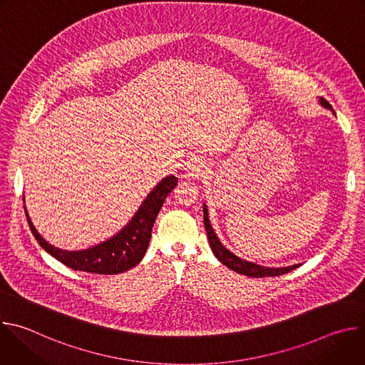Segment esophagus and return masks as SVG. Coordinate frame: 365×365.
<instances>
[{"instance_id": "esophagus-1", "label": "esophagus", "mask_w": 365, "mask_h": 365, "mask_svg": "<svg viewBox=\"0 0 365 365\" xmlns=\"http://www.w3.org/2000/svg\"><path fill=\"white\" fill-rule=\"evenodd\" d=\"M207 172V160L203 155H193V158L186 163L185 178L187 179H200Z\"/></svg>"}]
</instances>
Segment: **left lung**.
I'll return each instance as SVG.
<instances>
[{"label":"left lung","mask_w":365,"mask_h":365,"mask_svg":"<svg viewBox=\"0 0 365 365\" xmlns=\"http://www.w3.org/2000/svg\"><path fill=\"white\" fill-rule=\"evenodd\" d=\"M321 106H324L325 108L331 110L332 111V106L331 103L321 98L319 99ZM334 113V111H332ZM203 224H205V228H206V234H207V240H210V245L212 248V252L215 254V257L220 259V262L227 266L228 269L240 273V274H244V276H248V277H274V276H282V274H286L294 269L299 267V264H294V266H289V267H280V269H272V267H263V266H258L255 263H250V262H245V259L237 257L235 254H232L230 250H227L220 238L217 237V234L214 232L212 230V225L210 222V218H207V207L206 205H203Z\"/></svg>","instance_id":"8db88e82"}]
</instances>
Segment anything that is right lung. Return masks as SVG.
Wrapping results in <instances>:
<instances>
[{"instance_id":"right-lung-1","label":"right lung","mask_w":365,"mask_h":365,"mask_svg":"<svg viewBox=\"0 0 365 365\" xmlns=\"http://www.w3.org/2000/svg\"><path fill=\"white\" fill-rule=\"evenodd\" d=\"M176 185V176H166L148 193L133 220L117 235L82 251H66L48 244L34 228L27 210L26 217L30 230L41 248L59 259L62 264L78 272L118 274L135 267L141 262L151 238V228L155 217L159 215L165 199Z\"/></svg>"}]
</instances>
